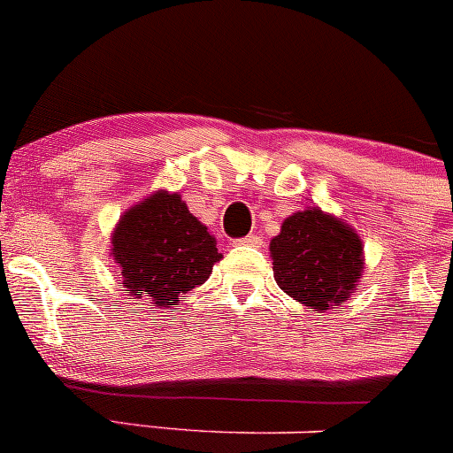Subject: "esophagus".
<instances>
[{"mask_svg":"<svg viewBox=\"0 0 453 453\" xmlns=\"http://www.w3.org/2000/svg\"><path fill=\"white\" fill-rule=\"evenodd\" d=\"M234 243L236 245H252V248H260V245H263V239H260V236H256V234H248V236H243V239H236Z\"/></svg>","mask_w":453,"mask_h":453,"instance_id":"esophagus-1","label":"esophagus"}]
</instances>
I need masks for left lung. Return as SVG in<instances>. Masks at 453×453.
<instances>
[{"instance_id": "8db88e82", "label": "left lung", "mask_w": 453, "mask_h": 453, "mask_svg": "<svg viewBox=\"0 0 453 453\" xmlns=\"http://www.w3.org/2000/svg\"><path fill=\"white\" fill-rule=\"evenodd\" d=\"M269 252L278 287L318 311L344 303L364 272L362 239L318 208L291 214Z\"/></svg>"}]
</instances>
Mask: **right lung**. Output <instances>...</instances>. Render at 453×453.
Instances as JSON below:
<instances>
[{
    "label": "right lung",
    "instance_id": "add662e5",
    "mask_svg": "<svg viewBox=\"0 0 453 453\" xmlns=\"http://www.w3.org/2000/svg\"><path fill=\"white\" fill-rule=\"evenodd\" d=\"M111 243L127 294H146L155 307L186 298L208 280L221 258L208 227L190 214L180 195L168 193H155L125 212Z\"/></svg>",
    "mask_w": 453,
    "mask_h": 453
}]
</instances>
